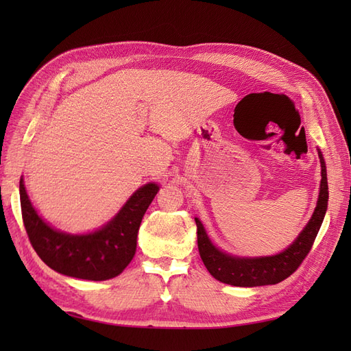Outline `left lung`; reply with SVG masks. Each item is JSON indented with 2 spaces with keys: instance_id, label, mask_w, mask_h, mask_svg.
<instances>
[{
  "instance_id": "8db88e82",
  "label": "left lung",
  "mask_w": 351,
  "mask_h": 351,
  "mask_svg": "<svg viewBox=\"0 0 351 351\" xmlns=\"http://www.w3.org/2000/svg\"><path fill=\"white\" fill-rule=\"evenodd\" d=\"M321 161V192L313 215L293 244L274 256L240 258L219 250L209 240L205 227L195 218L197 226V247L206 269L215 280L236 287H258L278 284L289 278L300 267L311 252L328 208V180L322 152L317 151Z\"/></svg>"
}]
</instances>
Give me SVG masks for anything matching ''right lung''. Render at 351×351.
<instances>
[{
	"instance_id": "obj_1",
	"label": "right lung",
	"mask_w": 351,
	"mask_h": 351,
	"mask_svg": "<svg viewBox=\"0 0 351 351\" xmlns=\"http://www.w3.org/2000/svg\"><path fill=\"white\" fill-rule=\"evenodd\" d=\"M158 190V184L147 183L136 190L107 226L89 234H67L49 227L36 214L20 178L23 224L32 247L51 269L80 280H110L132 262L137 231Z\"/></svg>"
}]
</instances>
